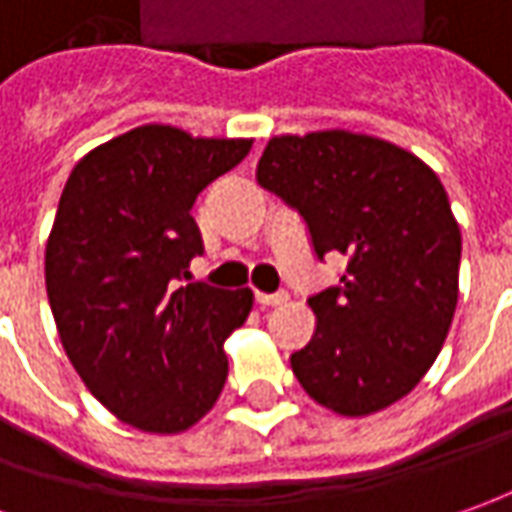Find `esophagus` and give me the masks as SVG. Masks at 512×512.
I'll return each mask as SVG.
<instances>
[{"instance_id":"esophagus-1","label":"esophagus","mask_w":512,"mask_h":512,"mask_svg":"<svg viewBox=\"0 0 512 512\" xmlns=\"http://www.w3.org/2000/svg\"><path fill=\"white\" fill-rule=\"evenodd\" d=\"M255 300L260 308H274V305H283V302H288V294H285V291H277V294H263V291H257Z\"/></svg>"}]
</instances>
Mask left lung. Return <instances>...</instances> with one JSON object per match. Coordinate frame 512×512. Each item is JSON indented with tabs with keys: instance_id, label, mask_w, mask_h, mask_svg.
<instances>
[{
	"instance_id": "obj_1",
	"label": "left lung",
	"mask_w": 512,
	"mask_h": 512,
	"mask_svg": "<svg viewBox=\"0 0 512 512\" xmlns=\"http://www.w3.org/2000/svg\"><path fill=\"white\" fill-rule=\"evenodd\" d=\"M257 182L297 207L314 252L347 255L308 300L291 370L319 406L364 417L409 395L440 356L460 297V224L437 173L387 139L325 128L271 137Z\"/></svg>"
}]
</instances>
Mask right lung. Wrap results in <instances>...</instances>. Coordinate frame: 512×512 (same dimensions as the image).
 <instances>
[{"mask_svg": "<svg viewBox=\"0 0 512 512\" xmlns=\"http://www.w3.org/2000/svg\"><path fill=\"white\" fill-rule=\"evenodd\" d=\"M249 148L148 123L92 148L64 184L44 252L55 328L86 389L139 431L182 434L224 389V342L255 294L182 280L204 252L196 196Z\"/></svg>", "mask_w": 512, "mask_h": 512, "instance_id": "add662e5", "label": "right lung"}]
</instances>
